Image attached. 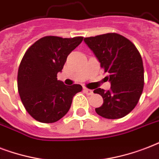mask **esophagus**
Masks as SVG:
<instances>
[{"label":"esophagus","instance_id":"34e87169","mask_svg":"<svg viewBox=\"0 0 159 159\" xmlns=\"http://www.w3.org/2000/svg\"><path fill=\"white\" fill-rule=\"evenodd\" d=\"M84 93H86V94H88V95H93V90H91V89H89L87 88H84Z\"/></svg>","mask_w":159,"mask_h":159}]
</instances>
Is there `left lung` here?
<instances>
[{
  "label": "left lung",
  "mask_w": 159,
  "mask_h": 159,
  "mask_svg": "<svg viewBox=\"0 0 159 159\" xmlns=\"http://www.w3.org/2000/svg\"><path fill=\"white\" fill-rule=\"evenodd\" d=\"M93 52L100 66L109 75V90H93L104 99L95 109L105 119H120L129 114L137 105L144 84L143 65L139 50L129 40L117 33H108L84 39Z\"/></svg>",
  "instance_id": "left-lung-1"
}]
</instances>
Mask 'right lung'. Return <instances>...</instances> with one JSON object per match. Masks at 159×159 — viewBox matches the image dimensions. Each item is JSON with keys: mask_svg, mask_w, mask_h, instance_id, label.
Segmentation results:
<instances>
[{"mask_svg": "<svg viewBox=\"0 0 159 159\" xmlns=\"http://www.w3.org/2000/svg\"><path fill=\"white\" fill-rule=\"evenodd\" d=\"M83 40L82 36H45L25 53L17 75L18 92L25 109L41 123L60 120L68 113L80 84L66 85L57 80L66 59Z\"/></svg>", "mask_w": 159, "mask_h": 159, "instance_id": "1", "label": "right lung"}]
</instances>
